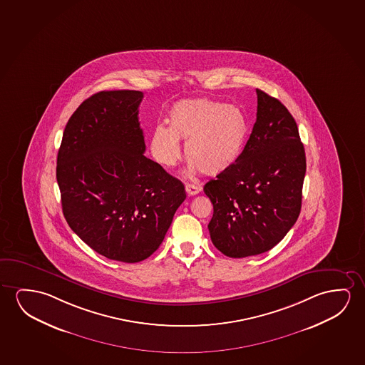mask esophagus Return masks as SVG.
Segmentation results:
<instances>
[{"label": "esophagus", "instance_id": "1", "mask_svg": "<svg viewBox=\"0 0 365 365\" xmlns=\"http://www.w3.org/2000/svg\"><path fill=\"white\" fill-rule=\"evenodd\" d=\"M201 187L195 185H185V192L188 196H196L197 193L201 192Z\"/></svg>", "mask_w": 365, "mask_h": 365}]
</instances>
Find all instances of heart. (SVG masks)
Listing matches in <instances>:
<instances>
[{
	"mask_svg": "<svg viewBox=\"0 0 365 365\" xmlns=\"http://www.w3.org/2000/svg\"><path fill=\"white\" fill-rule=\"evenodd\" d=\"M250 122L237 106L208 98L175 103L169 110L168 128H154L150 150L160 165L173 167L180 158L178 140L185 142L188 172L218 175L237 163L249 139Z\"/></svg>",
	"mask_w": 365,
	"mask_h": 365,
	"instance_id": "heart-1",
	"label": "heart"
}]
</instances>
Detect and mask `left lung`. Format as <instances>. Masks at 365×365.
Returning a JSON list of instances; mask_svg holds the SVG:
<instances>
[{
    "label": "left lung",
    "mask_w": 365,
    "mask_h": 365,
    "mask_svg": "<svg viewBox=\"0 0 365 365\" xmlns=\"http://www.w3.org/2000/svg\"><path fill=\"white\" fill-rule=\"evenodd\" d=\"M256 93L257 118L241 158L203 188L213 205L212 242L232 259L272 249L302 210L307 157L295 119L276 98Z\"/></svg>",
    "instance_id": "left-lung-1"
}]
</instances>
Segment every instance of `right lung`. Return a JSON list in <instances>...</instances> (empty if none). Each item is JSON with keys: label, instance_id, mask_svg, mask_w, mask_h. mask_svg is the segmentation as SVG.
Listing matches in <instances>:
<instances>
[{"label": "right lung", "instance_id": "obj_1", "mask_svg": "<svg viewBox=\"0 0 365 365\" xmlns=\"http://www.w3.org/2000/svg\"><path fill=\"white\" fill-rule=\"evenodd\" d=\"M142 91H101L70 116L56 180L70 228L106 259L134 264L157 251L185 185L144 155Z\"/></svg>", "mask_w": 365, "mask_h": 365}]
</instances>
